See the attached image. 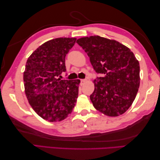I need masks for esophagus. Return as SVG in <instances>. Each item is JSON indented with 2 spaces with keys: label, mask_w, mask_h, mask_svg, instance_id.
<instances>
[{
  "label": "esophagus",
  "mask_w": 160,
  "mask_h": 160,
  "mask_svg": "<svg viewBox=\"0 0 160 160\" xmlns=\"http://www.w3.org/2000/svg\"><path fill=\"white\" fill-rule=\"evenodd\" d=\"M86 82V80H84V79L80 80V82H81V84H82H82H83L84 82Z\"/></svg>",
  "instance_id": "1"
}]
</instances>
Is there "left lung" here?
I'll list each match as a JSON object with an SVG mask.
<instances>
[{
	"label": "left lung",
	"mask_w": 160,
	"mask_h": 160,
	"mask_svg": "<svg viewBox=\"0 0 160 160\" xmlns=\"http://www.w3.org/2000/svg\"><path fill=\"white\" fill-rule=\"evenodd\" d=\"M82 47L96 73L90 96L93 107L103 114H123L133 102L140 87V64L130 49L116 40L99 36L84 37L76 42Z\"/></svg>",
	"instance_id": "8db88e82"
}]
</instances>
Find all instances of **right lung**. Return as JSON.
Here are the masks:
<instances>
[{"label": "right lung", "mask_w": 160, "mask_h": 160, "mask_svg": "<svg viewBox=\"0 0 160 160\" xmlns=\"http://www.w3.org/2000/svg\"><path fill=\"white\" fill-rule=\"evenodd\" d=\"M76 41V38L50 40L35 50L26 62V96L36 113L47 121L63 120L76 104L80 80L58 78L66 71L65 57Z\"/></svg>", "instance_id": "1"}]
</instances>
